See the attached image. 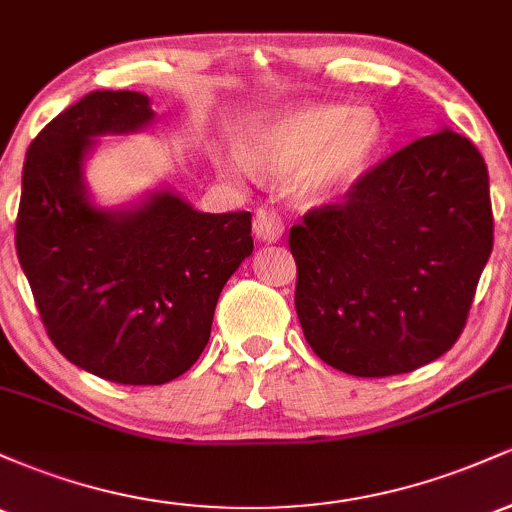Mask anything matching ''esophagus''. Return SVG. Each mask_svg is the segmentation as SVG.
I'll use <instances>...</instances> for the list:
<instances>
[{
	"mask_svg": "<svg viewBox=\"0 0 512 512\" xmlns=\"http://www.w3.org/2000/svg\"><path fill=\"white\" fill-rule=\"evenodd\" d=\"M252 228H255V236L264 240V243H276L281 238V233H284V221H281V216L274 209L262 207L257 209Z\"/></svg>",
	"mask_w": 512,
	"mask_h": 512,
	"instance_id": "obj_1",
	"label": "esophagus"
}]
</instances>
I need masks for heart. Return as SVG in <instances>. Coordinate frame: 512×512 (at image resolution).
Wrapping results in <instances>:
<instances>
[{
	"instance_id": "obj_1",
	"label": "heart",
	"mask_w": 512,
	"mask_h": 512,
	"mask_svg": "<svg viewBox=\"0 0 512 512\" xmlns=\"http://www.w3.org/2000/svg\"><path fill=\"white\" fill-rule=\"evenodd\" d=\"M383 144V125L368 108L301 105L262 117L238 132V149L250 166L267 173L296 168L291 187L301 199L317 202L344 190L370 166ZM243 158L219 154L221 173H245Z\"/></svg>"
}]
</instances>
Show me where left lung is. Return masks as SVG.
<instances>
[{
    "instance_id": "obj_1",
    "label": "left lung",
    "mask_w": 512,
    "mask_h": 512,
    "mask_svg": "<svg viewBox=\"0 0 512 512\" xmlns=\"http://www.w3.org/2000/svg\"><path fill=\"white\" fill-rule=\"evenodd\" d=\"M296 313L327 366L409 373L452 349L493 250L489 170L462 134L421 137L291 228Z\"/></svg>"
}]
</instances>
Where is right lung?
<instances>
[{
  "mask_svg": "<svg viewBox=\"0 0 512 512\" xmlns=\"http://www.w3.org/2000/svg\"><path fill=\"white\" fill-rule=\"evenodd\" d=\"M151 120L137 91L69 105L28 146L16 216V255L52 344L120 385H163L192 368L221 289L252 252L250 211L204 214L173 192L127 211L88 202L91 137Z\"/></svg>",
  "mask_w": 512,
  "mask_h": 512,
  "instance_id": "1",
  "label": "right lung"
}]
</instances>
